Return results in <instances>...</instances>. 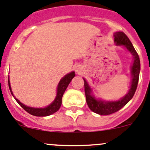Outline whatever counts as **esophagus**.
I'll list each match as a JSON object with an SVG mask.
<instances>
[{
    "mask_svg": "<svg viewBox=\"0 0 150 150\" xmlns=\"http://www.w3.org/2000/svg\"><path fill=\"white\" fill-rule=\"evenodd\" d=\"M75 71H76V73H80L81 72V67L80 66H76L75 67Z\"/></svg>",
    "mask_w": 150,
    "mask_h": 150,
    "instance_id": "34e87169",
    "label": "esophagus"
}]
</instances>
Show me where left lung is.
Wrapping results in <instances>:
<instances>
[{
    "label": "left lung",
    "instance_id": "8db88e82",
    "mask_svg": "<svg viewBox=\"0 0 150 150\" xmlns=\"http://www.w3.org/2000/svg\"><path fill=\"white\" fill-rule=\"evenodd\" d=\"M114 41L117 45H124L128 51L132 54L133 57V64L131 67V75H132V82L131 86L127 93L123 96L120 100L114 102H105L102 100H97L92 95V90L89 86L87 81L84 79L85 85V93L86 96V102L88 107L93 112L99 115H110L119 111L125 105H126L130 99L133 97L138 86L139 74H140L141 64L140 59L136 51L134 48L132 42L129 40L126 35L122 31H117L114 33Z\"/></svg>",
    "mask_w": 150,
    "mask_h": 150
}]
</instances>
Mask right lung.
Here are the masks:
<instances>
[{
    "label": "right lung",
    "instance_id": "obj_1",
    "mask_svg": "<svg viewBox=\"0 0 150 150\" xmlns=\"http://www.w3.org/2000/svg\"><path fill=\"white\" fill-rule=\"evenodd\" d=\"M75 76V72L72 71L70 74H66L64 77L62 78L60 82H59L57 86V96L54 102L49 105L48 106L45 107L44 108H31V107L25 106L23 103H21L18 99L15 97V96L13 95V93L12 91V88L10 86V82L9 79H8V87H9V90L11 91V93L13 96L15 100L17 101L18 104L26 111L27 112L30 113L32 115H35V116H48V115H51V114L56 112L60 108L61 105H62V98L63 96L64 93H65V90L68 88V85L72 80L73 78Z\"/></svg>",
    "mask_w": 150,
    "mask_h": 150
}]
</instances>
